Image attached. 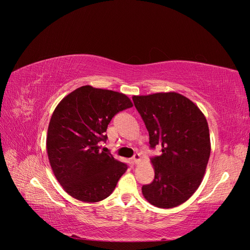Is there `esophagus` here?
I'll list each match as a JSON object with an SVG mask.
<instances>
[{"mask_svg": "<svg viewBox=\"0 0 250 250\" xmlns=\"http://www.w3.org/2000/svg\"><path fill=\"white\" fill-rule=\"evenodd\" d=\"M133 161H134L136 164H138V163L141 162V156H140V154H135L134 158H133Z\"/></svg>", "mask_w": 250, "mask_h": 250, "instance_id": "obj_1", "label": "esophagus"}]
</instances>
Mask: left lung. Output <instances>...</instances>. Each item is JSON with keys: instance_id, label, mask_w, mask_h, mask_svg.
<instances>
[{"instance_id": "obj_1", "label": "left lung", "mask_w": 250, "mask_h": 250, "mask_svg": "<svg viewBox=\"0 0 250 250\" xmlns=\"http://www.w3.org/2000/svg\"><path fill=\"white\" fill-rule=\"evenodd\" d=\"M135 106L149 132L151 148L162 154L151 159L154 180L142 187L151 205L170 208L199 188L211 154L208 125L202 110L177 92L134 95Z\"/></svg>"}]
</instances>
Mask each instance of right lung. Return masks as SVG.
Masks as SVG:
<instances>
[{
    "label": "right lung",
    "mask_w": 250,
    "mask_h": 250,
    "mask_svg": "<svg viewBox=\"0 0 250 250\" xmlns=\"http://www.w3.org/2000/svg\"><path fill=\"white\" fill-rule=\"evenodd\" d=\"M133 106L120 92L79 87L57 105L50 117L46 152L56 178L76 200L97 203L109 196L126 171V165L101 152L100 142L107 139L111 118Z\"/></svg>",
    "instance_id": "right-lung-1"
}]
</instances>
